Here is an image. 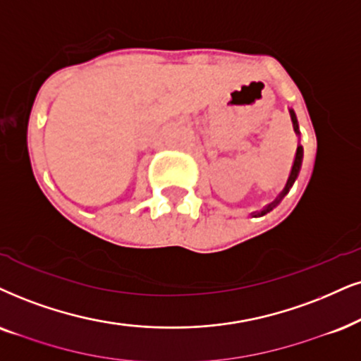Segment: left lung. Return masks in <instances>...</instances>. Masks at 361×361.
<instances>
[{"label": "left lung", "instance_id": "1", "mask_svg": "<svg viewBox=\"0 0 361 361\" xmlns=\"http://www.w3.org/2000/svg\"><path fill=\"white\" fill-rule=\"evenodd\" d=\"M290 116H291V123H293V130H295V133L298 135V138H300V128H298V120H296V115H295V111H293V109H290ZM302 161H303V147H302V145L298 143V148H296V153H295V161H293V166H291V171H290L288 181H286L285 188H283L281 193L278 195L276 198L273 200V202H271L270 204H268V207H264V208H263L262 212H259V213H255V214H253L255 218H258V216H263V214L270 213L271 209L275 208V207H278V203H280L281 200L285 198L286 195H288L290 188H291V186H293V183H295V180H296V178H298L300 168H302Z\"/></svg>", "mask_w": 361, "mask_h": 361}]
</instances>
